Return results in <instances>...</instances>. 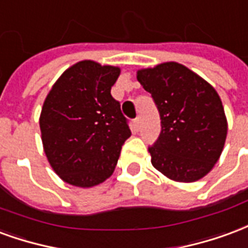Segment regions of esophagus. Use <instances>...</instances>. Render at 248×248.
Segmentation results:
<instances>
[{"instance_id":"1","label":"esophagus","mask_w":248,"mask_h":248,"mask_svg":"<svg viewBox=\"0 0 248 248\" xmlns=\"http://www.w3.org/2000/svg\"><path fill=\"white\" fill-rule=\"evenodd\" d=\"M133 124H135V129L139 131V129H140V126H141V117L137 116L136 119L133 120Z\"/></svg>"}]
</instances>
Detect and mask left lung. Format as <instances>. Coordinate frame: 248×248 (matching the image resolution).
Here are the masks:
<instances>
[{"label": "left lung", "mask_w": 248, "mask_h": 248, "mask_svg": "<svg viewBox=\"0 0 248 248\" xmlns=\"http://www.w3.org/2000/svg\"><path fill=\"white\" fill-rule=\"evenodd\" d=\"M137 80L151 93L161 120L160 136L148 148L152 165L174 181L206 176L218 161L227 135L216 90L176 62L141 70Z\"/></svg>", "instance_id": "1"}]
</instances>
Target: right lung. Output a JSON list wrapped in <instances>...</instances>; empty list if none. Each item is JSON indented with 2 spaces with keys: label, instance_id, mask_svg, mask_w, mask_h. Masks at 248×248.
I'll return each instance as SVG.
<instances>
[{
  "label": "right lung",
  "instance_id": "1",
  "mask_svg": "<svg viewBox=\"0 0 248 248\" xmlns=\"http://www.w3.org/2000/svg\"><path fill=\"white\" fill-rule=\"evenodd\" d=\"M117 67L83 61L70 67L43 103L45 153L63 181L90 187L111 176L131 129L111 87Z\"/></svg>",
  "mask_w": 248,
  "mask_h": 248
}]
</instances>
